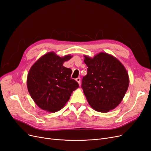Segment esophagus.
<instances>
[{"label":"esophagus","mask_w":151,"mask_h":151,"mask_svg":"<svg viewBox=\"0 0 151 151\" xmlns=\"http://www.w3.org/2000/svg\"><path fill=\"white\" fill-rule=\"evenodd\" d=\"M76 81L78 82V83L79 85H80V83H81V81H80V78H77L76 79Z\"/></svg>","instance_id":"obj_1"}]
</instances>
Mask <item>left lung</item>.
<instances>
[{
  "label": "left lung",
  "mask_w": 151,
  "mask_h": 151,
  "mask_svg": "<svg viewBox=\"0 0 151 151\" xmlns=\"http://www.w3.org/2000/svg\"><path fill=\"white\" fill-rule=\"evenodd\" d=\"M87 75L81 88L91 107L102 113L116 108L129 85V74L117 58L101 52L93 58L84 55Z\"/></svg>",
  "instance_id": "obj_1"
}]
</instances>
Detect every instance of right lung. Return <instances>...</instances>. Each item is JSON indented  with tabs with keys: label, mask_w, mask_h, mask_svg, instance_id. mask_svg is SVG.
<instances>
[{
	"label": "right lung",
	"mask_w": 151,
	"mask_h": 151,
	"mask_svg": "<svg viewBox=\"0 0 151 151\" xmlns=\"http://www.w3.org/2000/svg\"><path fill=\"white\" fill-rule=\"evenodd\" d=\"M73 57H60L55 52L42 56L31 66L27 78L29 93L36 104L43 110L56 112L69 100L78 83L71 78L72 71L63 63Z\"/></svg>",
	"instance_id": "add662e5"
}]
</instances>
